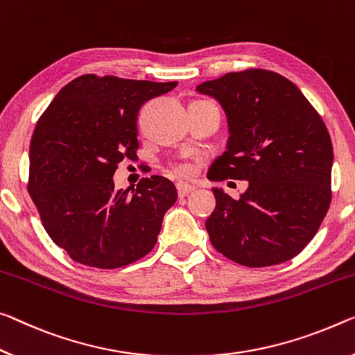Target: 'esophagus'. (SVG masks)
Wrapping results in <instances>:
<instances>
[{
    "mask_svg": "<svg viewBox=\"0 0 355 355\" xmlns=\"http://www.w3.org/2000/svg\"><path fill=\"white\" fill-rule=\"evenodd\" d=\"M176 189H178L179 196H185V195H189L190 192H192V190L195 189V185L187 184V182H178Z\"/></svg>",
    "mask_w": 355,
    "mask_h": 355,
    "instance_id": "1",
    "label": "esophagus"
}]
</instances>
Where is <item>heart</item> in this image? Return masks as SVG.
Wrapping results in <instances>:
<instances>
[{"mask_svg":"<svg viewBox=\"0 0 355 355\" xmlns=\"http://www.w3.org/2000/svg\"><path fill=\"white\" fill-rule=\"evenodd\" d=\"M192 166L187 165V163H182V165H178L174 166V173L179 174V176H189V174H192Z\"/></svg>","mask_w":355,"mask_h":355,"instance_id":"heart-1","label":"heart"}]
</instances>
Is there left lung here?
I'll return each mask as SVG.
<instances>
[{"instance_id":"obj_1","label":"left lung","mask_w":355,"mask_h":355,"mask_svg":"<svg viewBox=\"0 0 355 355\" xmlns=\"http://www.w3.org/2000/svg\"><path fill=\"white\" fill-rule=\"evenodd\" d=\"M196 92L219 101L230 135L208 178L249 182L238 200L212 187V246L252 268L295 257L331 201L334 147L324 121L295 84L272 71L228 73Z\"/></svg>"}]
</instances>
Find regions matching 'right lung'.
Masks as SVG:
<instances>
[{"label":"right lung","mask_w":355,"mask_h":355,"mask_svg":"<svg viewBox=\"0 0 355 355\" xmlns=\"http://www.w3.org/2000/svg\"><path fill=\"white\" fill-rule=\"evenodd\" d=\"M176 85L85 74L64 85L37 121L28 192L49 236L73 260L111 270L155 246L178 198L174 184L150 176L130 193L112 178L122 160L136 159L139 109Z\"/></svg>","instance_id":"right-lung-1"}]
</instances>
